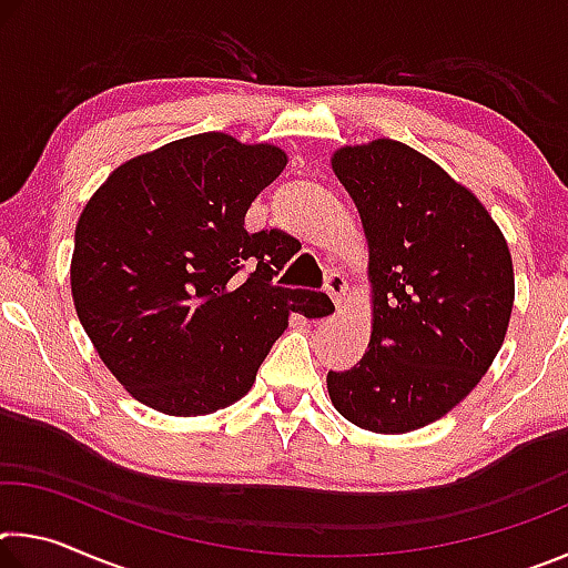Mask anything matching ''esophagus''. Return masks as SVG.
Segmentation results:
<instances>
[{
  "instance_id": "obj_1",
  "label": "esophagus",
  "mask_w": 568,
  "mask_h": 568,
  "mask_svg": "<svg viewBox=\"0 0 568 568\" xmlns=\"http://www.w3.org/2000/svg\"><path fill=\"white\" fill-rule=\"evenodd\" d=\"M325 293H328L333 297V303L341 307L345 293H348V281H345L338 271H331L325 275Z\"/></svg>"
}]
</instances>
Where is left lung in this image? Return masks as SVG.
Returning a JSON list of instances; mask_svg holds the SVG:
<instances>
[{"mask_svg":"<svg viewBox=\"0 0 568 568\" xmlns=\"http://www.w3.org/2000/svg\"><path fill=\"white\" fill-rule=\"evenodd\" d=\"M333 170L371 245L373 333L333 406L376 434H408L474 390L514 307L508 245L474 192L396 140L343 148Z\"/></svg>","mask_w":568,"mask_h":568,"instance_id":"left-lung-1","label":"left lung"}]
</instances>
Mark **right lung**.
Here are the masks:
<instances>
[{
    "label": "right lung",
    "instance_id": "1",
    "mask_svg": "<svg viewBox=\"0 0 568 568\" xmlns=\"http://www.w3.org/2000/svg\"><path fill=\"white\" fill-rule=\"evenodd\" d=\"M285 162L273 145L192 134L124 162L84 205L70 273L77 315L145 406L168 416L233 406L287 313L333 307L325 293L273 283L295 253L291 235L245 230Z\"/></svg>",
    "mask_w": 568,
    "mask_h": 568
}]
</instances>
